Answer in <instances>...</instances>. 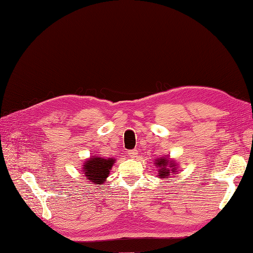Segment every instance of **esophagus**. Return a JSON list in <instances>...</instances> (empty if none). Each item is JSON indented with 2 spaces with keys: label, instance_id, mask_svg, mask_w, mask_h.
<instances>
[{
  "label": "esophagus",
  "instance_id": "obj_1",
  "mask_svg": "<svg viewBox=\"0 0 253 253\" xmlns=\"http://www.w3.org/2000/svg\"><path fill=\"white\" fill-rule=\"evenodd\" d=\"M127 154L130 157H132V159H135L136 155H137V151L136 150H130L127 152Z\"/></svg>",
  "mask_w": 253,
  "mask_h": 253
}]
</instances>
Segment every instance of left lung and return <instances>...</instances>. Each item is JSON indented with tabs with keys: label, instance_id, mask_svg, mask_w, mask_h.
<instances>
[{
	"label": "left lung",
	"instance_id": "left-lung-1",
	"mask_svg": "<svg viewBox=\"0 0 253 253\" xmlns=\"http://www.w3.org/2000/svg\"><path fill=\"white\" fill-rule=\"evenodd\" d=\"M170 163L169 160H166V159H160V160H157L156 161V165L159 166V168L161 169L159 171H160V177H162V178H165V177H169V176L170 175L169 173H170V171L169 170V169H168L166 168V166L168 165H169V167H173V169L171 170V171H176L175 170V164L173 163V164H171L172 165L171 167L170 166V165L169 163Z\"/></svg>",
	"mask_w": 253,
	"mask_h": 253
}]
</instances>
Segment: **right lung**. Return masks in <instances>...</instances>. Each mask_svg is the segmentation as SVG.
<instances>
[{
  "mask_svg": "<svg viewBox=\"0 0 253 253\" xmlns=\"http://www.w3.org/2000/svg\"><path fill=\"white\" fill-rule=\"evenodd\" d=\"M114 161L109 159L104 160L102 157H90V160L85 162L84 165V170L85 171L84 175L89 182L94 184H101L109 176Z\"/></svg>",
  "mask_w": 253,
  "mask_h": 253,
  "instance_id": "obj_1",
  "label": "right lung"
}]
</instances>
